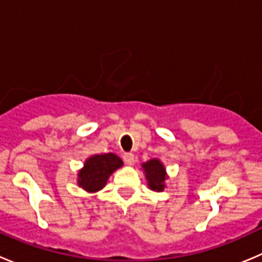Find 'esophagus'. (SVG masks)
I'll return each instance as SVG.
<instances>
[{
  "label": "esophagus",
  "instance_id": "1",
  "mask_svg": "<svg viewBox=\"0 0 262 262\" xmlns=\"http://www.w3.org/2000/svg\"><path fill=\"white\" fill-rule=\"evenodd\" d=\"M123 160L126 165L132 166L134 163V155L133 153H125V155L123 156Z\"/></svg>",
  "mask_w": 262,
  "mask_h": 262
}]
</instances>
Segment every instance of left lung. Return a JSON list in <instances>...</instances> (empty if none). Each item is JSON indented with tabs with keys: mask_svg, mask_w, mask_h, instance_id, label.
I'll return each mask as SVG.
<instances>
[{
	"mask_svg": "<svg viewBox=\"0 0 262 262\" xmlns=\"http://www.w3.org/2000/svg\"><path fill=\"white\" fill-rule=\"evenodd\" d=\"M142 168H143L144 173H146L148 187L153 190V191H163L166 178H167L163 163L160 160H157V158H153V160L142 163Z\"/></svg>",
	"mask_w": 262,
	"mask_h": 262,
	"instance_id": "left-lung-1",
	"label": "left lung"
}]
</instances>
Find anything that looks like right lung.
<instances>
[{"label": "right lung", "mask_w": 262, "mask_h": 262, "mask_svg": "<svg viewBox=\"0 0 262 262\" xmlns=\"http://www.w3.org/2000/svg\"><path fill=\"white\" fill-rule=\"evenodd\" d=\"M123 166V161L114 153L91 156L78 171V186L87 192H96L106 185L110 175Z\"/></svg>", "instance_id": "right-lung-1"}]
</instances>
